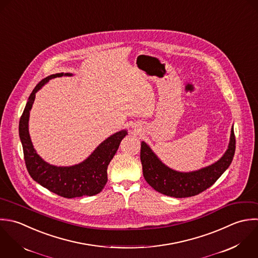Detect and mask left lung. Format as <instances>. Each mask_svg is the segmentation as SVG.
<instances>
[{
	"label": "left lung",
	"instance_id": "left-lung-1",
	"mask_svg": "<svg viewBox=\"0 0 258 258\" xmlns=\"http://www.w3.org/2000/svg\"><path fill=\"white\" fill-rule=\"evenodd\" d=\"M235 143L232 127L228 150L219 161L199 171L181 173L165 166L150 147L142 142L141 162L145 180L156 191L170 197L186 198L198 195L210 188L230 166L235 153Z\"/></svg>",
	"mask_w": 258,
	"mask_h": 258
}]
</instances>
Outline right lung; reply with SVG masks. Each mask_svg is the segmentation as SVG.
Wrapping results in <instances>:
<instances>
[{
  "label": "right lung",
  "instance_id": "obj_1",
  "mask_svg": "<svg viewBox=\"0 0 258 258\" xmlns=\"http://www.w3.org/2000/svg\"><path fill=\"white\" fill-rule=\"evenodd\" d=\"M69 73H57L42 79L33 89L19 122V136L22 142L26 168L34 181L49 191L64 197L74 198L93 196L101 192L107 182V167L115 155L121 140L127 135L120 131L102 142L96 150L82 163L72 167H55L44 162L33 148L28 121L30 109L36 92L50 79Z\"/></svg>",
  "mask_w": 258,
  "mask_h": 258
}]
</instances>
